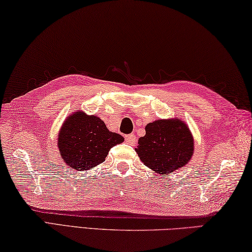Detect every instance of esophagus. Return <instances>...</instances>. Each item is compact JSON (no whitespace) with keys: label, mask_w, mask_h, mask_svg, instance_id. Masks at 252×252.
I'll use <instances>...</instances> for the list:
<instances>
[{"label":"esophagus","mask_w":252,"mask_h":252,"mask_svg":"<svg viewBox=\"0 0 252 252\" xmlns=\"http://www.w3.org/2000/svg\"><path fill=\"white\" fill-rule=\"evenodd\" d=\"M125 139L126 141V143H129V144H134L136 142V138L134 134H126L125 136Z\"/></svg>","instance_id":"1"}]
</instances>
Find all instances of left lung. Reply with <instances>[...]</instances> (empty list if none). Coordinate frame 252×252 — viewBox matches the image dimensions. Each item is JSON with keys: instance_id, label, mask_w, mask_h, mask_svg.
I'll list each match as a JSON object with an SVG mask.
<instances>
[{"instance_id": "8db88e82", "label": "left lung", "mask_w": 252, "mask_h": 252, "mask_svg": "<svg viewBox=\"0 0 252 252\" xmlns=\"http://www.w3.org/2000/svg\"><path fill=\"white\" fill-rule=\"evenodd\" d=\"M135 152L145 166L167 175L189 162L194 139L184 121L158 119L145 126V135L139 139Z\"/></svg>"}]
</instances>
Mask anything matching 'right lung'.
<instances>
[{
	"instance_id": "1",
	"label": "right lung",
	"mask_w": 252,
	"mask_h": 252,
	"mask_svg": "<svg viewBox=\"0 0 252 252\" xmlns=\"http://www.w3.org/2000/svg\"><path fill=\"white\" fill-rule=\"evenodd\" d=\"M123 141L122 135L109 131L97 116L77 111L63 122L57 146L67 166L76 171H87L104 162L112 146Z\"/></svg>"
}]
</instances>
